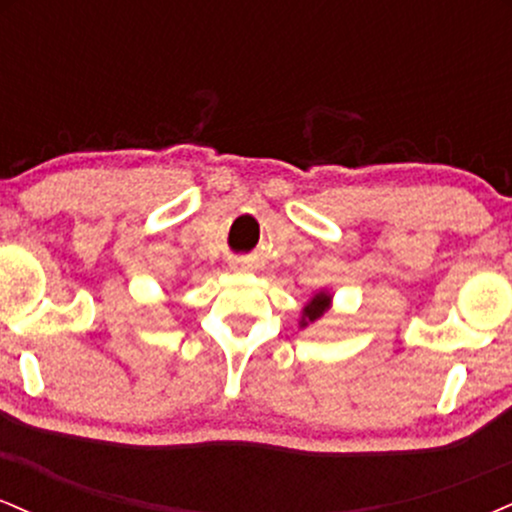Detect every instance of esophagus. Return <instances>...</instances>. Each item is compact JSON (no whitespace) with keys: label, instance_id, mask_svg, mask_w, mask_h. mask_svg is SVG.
Here are the masks:
<instances>
[{"label":"esophagus","instance_id":"34e87169","mask_svg":"<svg viewBox=\"0 0 512 512\" xmlns=\"http://www.w3.org/2000/svg\"><path fill=\"white\" fill-rule=\"evenodd\" d=\"M238 264H240V262H236V267H238Z\"/></svg>","mask_w":512,"mask_h":512}]
</instances>
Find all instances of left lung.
Wrapping results in <instances>:
<instances>
[{
	"instance_id": "left-lung-1",
	"label": "left lung",
	"mask_w": 512,
	"mask_h": 512,
	"mask_svg": "<svg viewBox=\"0 0 512 512\" xmlns=\"http://www.w3.org/2000/svg\"><path fill=\"white\" fill-rule=\"evenodd\" d=\"M330 303H332V296H330V293H325V291L315 293V296L310 298V301H308V305H305V308H303L301 327H308L310 322L320 320V317L325 315L327 310H330Z\"/></svg>"
}]
</instances>
